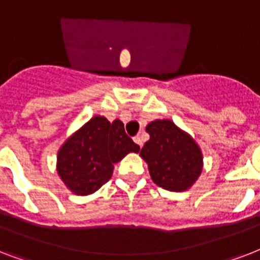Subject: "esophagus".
<instances>
[{"mask_svg":"<svg viewBox=\"0 0 260 260\" xmlns=\"http://www.w3.org/2000/svg\"><path fill=\"white\" fill-rule=\"evenodd\" d=\"M134 142L136 143L138 146H140V147L143 146V139H142V136H140V135H138V136H135Z\"/></svg>","mask_w":260,"mask_h":260,"instance_id":"34e87169","label":"esophagus"}]
</instances>
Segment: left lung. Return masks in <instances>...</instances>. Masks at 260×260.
<instances>
[{
	"label": "left lung",
	"mask_w": 260,
	"mask_h": 260,
	"mask_svg": "<svg viewBox=\"0 0 260 260\" xmlns=\"http://www.w3.org/2000/svg\"><path fill=\"white\" fill-rule=\"evenodd\" d=\"M150 140L140 151L151 179L170 191L190 189L202 173L201 148L171 120H155L146 126Z\"/></svg>",
	"instance_id": "8db88e82"
}]
</instances>
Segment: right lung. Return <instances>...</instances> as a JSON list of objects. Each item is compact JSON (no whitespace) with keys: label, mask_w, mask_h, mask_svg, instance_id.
I'll return each mask as SVG.
<instances>
[{"label":"right lung","mask_w":260,"mask_h":260,"mask_svg":"<svg viewBox=\"0 0 260 260\" xmlns=\"http://www.w3.org/2000/svg\"><path fill=\"white\" fill-rule=\"evenodd\" d=\"M139 151L122 121L94 116L59 148L56 171L67 189L77 196H89L112 178L114 163Z\"/></svg>","instance_id":"obj_1"}]
</instances>
